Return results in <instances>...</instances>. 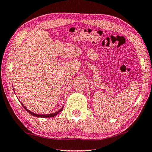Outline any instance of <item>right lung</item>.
<instances>
[{
    "label": "right lung",
    "instance_id": "add662e5",
    "mask_svg": "<svg viewBox=\"0 0 152 152\" xmlns=\"http://www.w3.org/2000/svg\"><path fill=\"white\" fill-rule=\"evenodd\" d=\"M23 105V107L24 108H25L26 110H27L28 113H29L31 114H32L33 116H36V117H41V118H50V117H53V116H56L57 114H58L59 113H60V112L62 110H63V107H64V106L61 107V108L60 110H58V112H56V113H51V114H36V113H32V112H31L30 110H28L27 108V107H26L25 106H24L23 105V104H22Z\"/></svg>",
    "mask_w": 152,
    "mask_h": 152
}]
</instances>
